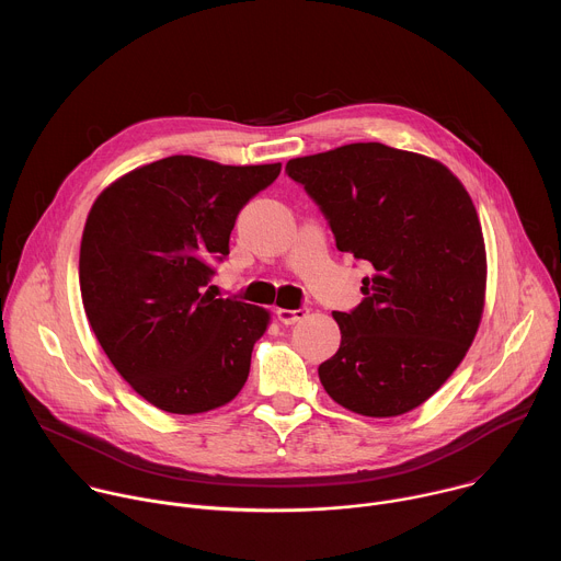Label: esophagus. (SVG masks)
<instances>
[{"label": "esophagus", "instance_id": "obj_1", "mask_svg": "<svg viewBox=\"0 0 561 561\" xmlns=\"http://www.w3.org/2000/svg\"><path fill=\"white\" fill-rule=\"evenodd\" d=\"M275 314H277V319L282 324H295V322H299V319H304L306 314H308V310L306 308H295V310H290V308H277L275 310Z\"/></svg>", "mask_w": 561, "mask_h": 561}]
</instances>
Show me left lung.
Wrapping results in <instances>:
<instances>
[{
	"label": "left lung",
	"mask_w": 561,
	"mask_h": 561,
	"mask_svg": "<svg viewBox=\"0 0 561 561\" xmlns=\"http://www.w3.org/2000/svg\"><path fill=\"white\" fill-rule=\"evenodd\" d=\"M286 173L337 249L375 271L362 304L333 312L342 344L319 381L366 417L417 409L459 366L484 312L486 249L470 195L435 159L377 141L290 159Z\"/></svg>",
	"instance_id": "left-lung-1"
}]
</instances>
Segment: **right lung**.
I'll use <instances>...</instances> for the list:
<instances>
[{
  "label": "right lung",
  "instance_id": "obj_1",
  "mask_svg": "<svg viewBox=\"0 0 561 561\" xmlns=\"http://www.w3.org/2000/svg\"><path fill=\"white\" fill-rule=\"evenodd\" d=\"M279 171L173 154L95 199L79 249L84 310L111 364L152 407L206 413L247 383L271 314L204 288L239 210Z\"/></svg>",
  "mask_w": 561,
  "mask_h": 561
}]
</instances>
